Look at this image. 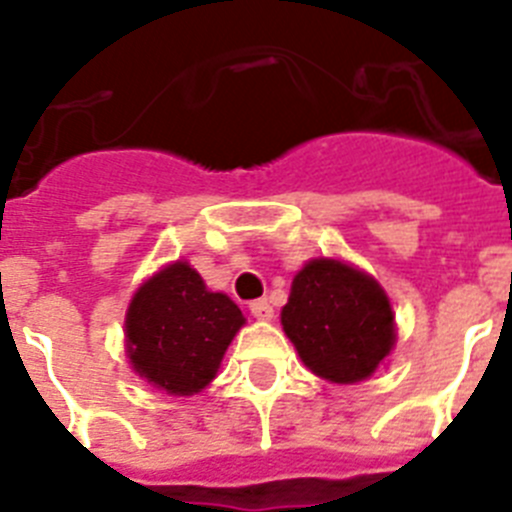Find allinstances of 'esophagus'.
Instances as JSON below:
<instances>
[{"label": "esophagus", "mask_w": 512, "mask_h": 512, "mask_svg": "<svg viewBox=\"0 0 512 512\" xmlns=\"http://www.w3.org/2000/svg\"><path fill=\"white\" fill-rule=\"evenodd\" d=\"M251 315L256 320H271L274 318V307H271L266 300H256L251 302Z\"/></svg>", "instance_id": "1"}]
</instances>
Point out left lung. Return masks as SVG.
<instances>
[{
    "label": "left lung",
    "instance_id": "obj_1",
    "mask_svg": "<svg viewBox=\"0 0 512 512\" xmlns=\"http://www.w3.org/2000/svg\"><path fill=\"white\" fill-rule=\"evenodd\" d=\"M282 325L307 369L338 384L372 377L397 338L377 279L336 259H312L297 271Z\"/></svg>",
    "mask_w": 512,
    "mask_h": 512
}]
</instances>
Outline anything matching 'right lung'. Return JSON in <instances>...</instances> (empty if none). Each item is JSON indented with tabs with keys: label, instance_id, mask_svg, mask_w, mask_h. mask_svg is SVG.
Masks as SVG:
<instances>
[{
	"label": "right lung",
	"instance_id": "add662e5",
	"mask_svg": "<svg viewBox=\"0 0 512 512\" xmlns=\"http://www.w3.org/2000/svg\"><path fill=\"white\" fill-rule=\"evenodd\" d=\"M246 318L223 292H210L187 261L140 284L125 315L128 359L166 395H194L215 379Z\"/></svg>",
	"mask_w": 512,
	"mask_h": 512
}]
</instances>
